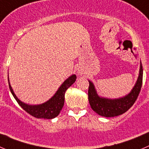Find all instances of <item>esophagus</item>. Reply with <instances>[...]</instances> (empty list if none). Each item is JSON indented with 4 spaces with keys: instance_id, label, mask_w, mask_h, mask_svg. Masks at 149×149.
I'll return each instance as SVG.
<instances>
[{
    "instance_id": "1",
    "label": "esophagus",
    "mask_w": 149,
    "mask_h": 149,
    "mask_svg": "<svg viewBox=\"0 0 149 149\" xmlns=\"http://www.w3.org/2000/svg\"><path fill=\"white\" fill-rule=\"evenodd\" d=\"M79 73H80V72H79Z\"/></svg>"
}]
</instances>
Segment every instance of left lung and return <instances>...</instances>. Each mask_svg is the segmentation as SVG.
<instances>
[{"label":"left lung","mask_w":149,"mask_h":149,"mask_svg":"<svg viewBox=\"0 0 149 149\" xmlns=\"http://www.w3.org/2000/svg\"><path fill=\"white\" fill-rule=\"evenodd\" d=\"M88 81V99L92 109L101 116L106 118L118 116L132 107L138 97L143 82L142 63L140 62L139 76L132 90L129 94L121 98L112 99L99 96L93 83L90 80Z\"/></svg>","instance_id":"left-lung-1"}]
</instances>
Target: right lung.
<instances>
[{
  "mask_svg": "<svg viewBox=\"0 0 149 149\" xmlns=\"http://www.w3.org/2000/svg\"><path fill=\"white\" fill-rule=\"evenodd\" d=\"M76 79V76L73 74L61 84L60 87L56 92V93L50 98L48 101H45L41 104L37 105H31V104H26L20 101L14 93L12 87H11L9 79L8 78L9 81V87L12 95L17 102L19 104L20 107L24 109L26 112L30 114L31 115L34 116L37 118H44V119H53L59 115L60 111L62 110L65 103V91L70 87Z\"/></svg>",
  "mask_w": 149,
  "mask_h": 149,
  "instance_id": "obj_1",
  "label": "right lung"
}]
</instances>
